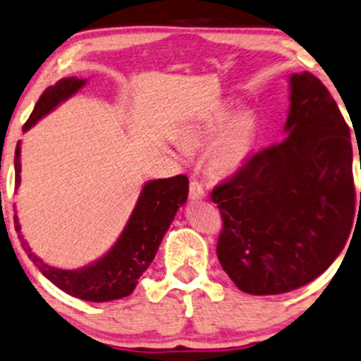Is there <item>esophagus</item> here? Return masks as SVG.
Listing matches in <instances>:
<instances>
[{
    "label": "esophagus",
    "instance_id": "1",
    "mask_svg": "<svg viewBox=\"0 0 361 361\" xmlns=\"http://www.w3.org/2000/svg\"><path fill=\"white\" fill-rule=\"evenodd\" d=\"M189 195H190V199H192V201H197V199H202L204 197V188H202V184L197 179L190 180Z\"/></svg>",
    "mask_w": 361,
    "mask_h": 361
}]
</instances>
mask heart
<instances>
[{
	"mask_svg": "<svg viewBox=\"0 0 361 361\" xmlns=\"http://www.w3.org/2000/svg\"><path fill=\"white\" fill-rule=\"evenodd\" d=\"M229 118V109L217 106L184 133L185 147L199 149L214 139L217 131L221 132L209 154L211 169L219 173L238 171L251 149V126L244 118H234L231 122Z\"/></svg>",
	"mask_w": 361,
	"mask_h": 361,
	"instance_id": "obj_1",
	"label": "heart"
}]
</instances>
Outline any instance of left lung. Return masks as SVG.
<instances>
[{
    "label": "left lung",
    "instance_id": "left-lung-1",
    "mask_svg": "<svg viewBox=\"0 0 361 361\" xmlns=\"http://www.w3.org/2000/svg\"><path fill=\"white\" fill-rule=\"evenodd\" d=\"M288 137L217 184V257L249 295L301 288L343 251L357 206L350 128L322 80L293 73ZM361 206V194H360Z\"/></svg>",
    "mask_w": 361,
    "mask_h": 361
}]
</instances>
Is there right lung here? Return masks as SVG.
Returning <instances> with one entry per match:
<instances>
[{
	"mask_svg": "<svg viewBox=\"0 0 361 361\" xmlns=\"http://www.w3.org/2000/svg\"><path fill=\"white\" fill-rule=\"evenodd\" d=\"M87 80L70 77L61 78L53 87H48L42 93L30 118L26 120L23 130L38 122L43 115L73 95L85 85ZM20 144L15 150V185H20ZM189 179L185 176L169 177L147 182L133 209L130 219L115 246L106 255L87 268L77 271L58 269L44 264L31 252L28 244L21 238V246L35 266L42 271L47 279L78 300L105 303V301L126 298L135 289L139 278L145 273L155 252L162 243L164 234L171 226L177 209L188 201ZM15 229L20 233V222L15 214Z\"/></svg>",
	"mask_w": 361,
	"mask_h": 361,
	"instance_id": "obj_1",
	"label": "right lung"
}]
</instances>
